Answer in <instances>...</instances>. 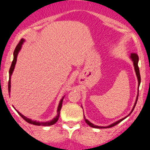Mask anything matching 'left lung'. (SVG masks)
<instances>
[{
	"instance_id": "obj_1",
	"label": "left lung",
	"mask_w": 150,
	"mask_h": 150,
	"mask_svg": "<svg viewBox=\"0 0 150 150\" xmlns=\"http://www.w3.org/2000/svg\"><path fill=\"white\" fill-rule=\"evenodd\" d=\"M130 58L131 59V61H132V63H133V66H134V69H135V74H136V76H137V81H138V89H137V91L139 90V87H140V70H139V68H138V61H139V58H138V56H137V54H135V53H132L131 55H130ZM138 94L139 93L137 92V97H136V100H135V104H134V106L133 107H132L131 111H130V113L128 115V116H125L124 118H121V119L117 120V121L114 122V123H113L112 124L109 125H107V126H99V125H96L94 124H93V123H91L89 120H88L87 119V118H85V115H84V118H85V120L86 123L88 124L89 126L92 127V128H111V127L114 126V125H116L117 124H118V123H120V122H121L122 120H123L125 119V118H126L127 117L129 116L130 115V113L132 112V111L134 110V108H135V106L136 105V103H137V98H138Z\"/></svg>"
}]
</instances>
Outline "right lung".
<instances>
[{
  "label": "right lung",
  "mask_w": 150,
  "mask_h": 150,
  "mask_svg": "<svg viewBox=\"0 0 150 150\" xmlns=\"http://www.w3.org/2000/svg\"><path fill=\"white\" fill-rule=\"evenodd\" d=\"M25 42V39H22L21 40H20V42H19V44H18V45H17L16 48H15V49L14 51V53H13V62H12L11 66H10V70H9V82H8V92H9V94H10V88H11V80H11V75H12V74H13V71H14L15 64H16V62H17V58H18V53L20 51V50H21L22 44H23V43ZM64 97H65V96H64ZM64 97H63V98H62L61 100H60L59 104H58V108H57V115H56V116H55V118H53L52 120H50V121L39 122V121H37V120H33L30 119V118H27V117L24 116V115H22L21 113L19 112V111L14 107V106H13V107H14L15 109L16 110L17 112L19 113V115H20V116H21L24 120H26L27 123H30V124L35 125L49 126V125H52L53 124H55V123H56V122L58 121V118H59V116H60V111H61V107H62V103H63V99H64Z\"/></svg>",
  "instance_id": "1"
}]
</instances>
